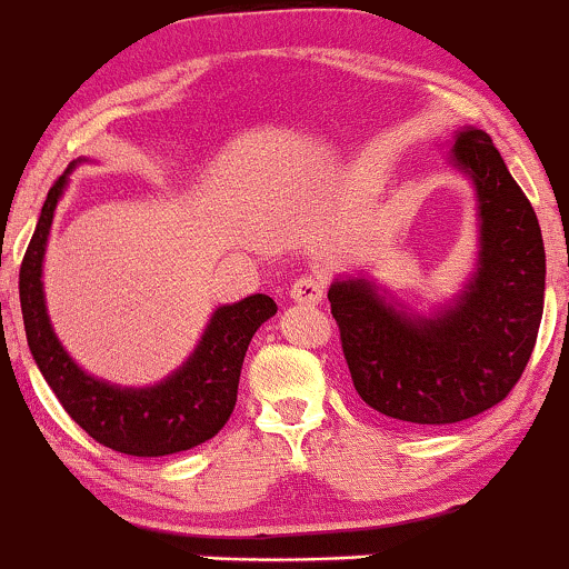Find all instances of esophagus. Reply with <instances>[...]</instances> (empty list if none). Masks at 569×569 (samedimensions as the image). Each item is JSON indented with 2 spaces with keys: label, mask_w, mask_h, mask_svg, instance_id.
<instances>
[{
  "label": "esophagus",
  "mask_w": 569,
  "mask_h": 569,
  "mask_svg": "<svg viewBox=\"0 0 569 569\" xmlns=\"http://www.w3.org/2000/svg\"><path fill=\"white\" fill-rule=\"evenodd\" d=\"M291 299L299 305H318L323 299V280L318 276H302L293 280Z\"/></svg>",
  "instance_id": "1"
}]
</instances>
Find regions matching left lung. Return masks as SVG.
<instances>
[{"instance_id":"left-lung-1","label":"left lung","mask_w":569,"mask_h":569,"mask_svg":"<svg viewBox=\"0 0 569 569\" xmlns=\"http://www.w3.org/2000/svg\"><path fill=\"white\" fill-rule=\"evenodd\" d=\"M447 162L476 194L479 251L457 293L422 312L363 272L329 289L358 396L415 428L449 426L500 403L530 361L543 318V234L492 139L460 128Z\"/></svg>"}]
</instances>
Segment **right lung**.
<instances>
[{
	"label": "right lung",
	"mask_w": 569,
	"mask_h": 569,
	"mask_svg": "<svg viewBox=\"0 0 569 569\" xmlns=\"http://www.w3.org/2000/svg\"><path fill=\"white\" fill-rule=\"evenodd\" d=\"M80 162L88 160L71 162L67 173L50 187L26 248L18 280L26 342L44 382L53 388L71 420L98 443L133 457L184 452L213 439L230 420L248 342L267 318L276 316L278 305L267 293H251L240 302L217 307L187 361L166 380L147 388H126L88 375L56 337L42 283L56 208L69 187V173Z\"/></svg>",
	"instance_id": "add662e5"
}]
</instances>
